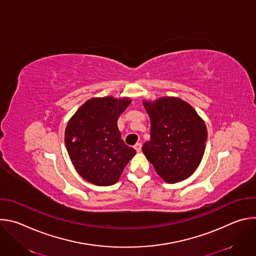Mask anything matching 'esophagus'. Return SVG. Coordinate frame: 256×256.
<instances>
[{
    "mask_svg": "<svg viewBox=\"0 0 256 256\" xmlns=\"http://www.w3.org/2000/svg\"><path fill=\"white\" fill-rule=\"evenodd\" d=\"M134 148L136 149V152H140V149H142V144H140V142H136V144L134 146Z\"/></svg>",
    "mask_w": 256,
    "mask_h": 256,
    "instance_id": "obj_1",
    "label": "esophagus"
}]
</instances>
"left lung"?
I'll return each mask as SVG.
<instances>
[{"instance_id":"8db88e82","label":"left lung","mask_w":256,"mask_h":256,"mask_svg":"<svg viewBox=\"0 0 256 256\" xmlns=\"http://www.w3.org/2000/svg\"><path fill=\"white\" fill-rule=\"evenodd\" d=\"M151 120V140L142 151L167 184L194 174L206 150V126L196 109L179 97L144 100Z\"/></svg>"}]
</instances>
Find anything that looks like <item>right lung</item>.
Wrapping results in <instances>:
<instances>
[{
  "instance_id": "right-lung-1",
  "label": "right lung",
  "mask_w": 256,
  "mask_h": 256,
  "mask_svg": "<svg viewBox=\"0 0 256 256\" xmlns=\"http://www.w3.org/2000/svg\"><path fill=\"white\" fill-rule=\"evenodd\" d=\"M130 97H95L72 116L64 130V144L77 172L98 186L118 181L136 150L122 140L118 120L130 104Z\"/></svg>"
}]
</instances>
